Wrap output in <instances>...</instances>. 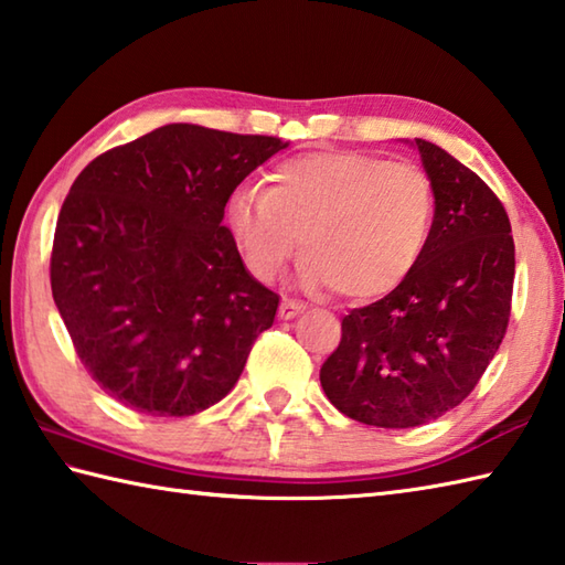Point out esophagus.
Listing matches in <instances>:
<instances>
[{"label":"esophagus","instance_id":"esophagus-1","mask_svg":"<svg viewBox=\"0 0 565 565\" xmlns=\"http://www.w3.org/2000/svg\"><path fill=\"white\" fill-rule=\"evenodd\" d=\"M301 311H303V303L291 301V298H284L281 306H279V318L289 320V318H296Z\"/></svg>","mask_w":565,"mask_h":565}]
</instances>
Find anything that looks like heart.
I'll list each match as a JSON object with an SVG mask.
<instances>
[{
  "label": "heart",
  "mask_w": 565,
  "mask_h": 565,
  "mask_svg": "<svg viewBox=\"0 0 565 565\" xmlns=\"http://www.w3.org/2000/svg\"><path fill=\"white\" fill-rule=\"evenodd\" d=\"M434 183L406 161L372 153H308L281 161L269 188L242 185L227 230L259 281H274L301 237V279L352 301L399 286L422 259L434 225Z\"/></svg>",
  "instance_id": "b5f03b06"
}]
</instances>
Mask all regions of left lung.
I'll use <instances>...</instances> for the list:
<instances>
[{"label": "left lung", "mask_w": 565, "mask_h": 565, "mask_svg": "<svg viewBox=\"0 0 565 565\" xmlns=\"http://www.w3.org/2000/svg\"><path fill=\"white\" fill-rule=\"evenodd\" d=\"M434 183L428 245L380 301L352 308L320 384L338 412L377 428L436 422L478 386L510 326L514 239L478 173L416 139Z\"/></svg>", "instance_id": "left-lung-1"}]
</instances>
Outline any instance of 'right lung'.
I'll list each match as a JSON object with an SVG mask.
<instances>
[{
  "mask_svg": "<svg viewBox=\"0 0 565 565\" xmlns=\"http://www.w3.org/2000/svg\"><path fill=\"white\" fill-rule=\"evenodd\" d=\"M286 147L166 125L73 181L53 235V301L77 360L131 412L217 404L271 328L279 296L247 274L223 217L235 188Z\"/></svg>",
  "mask_w": 565,
  "mask_h": 565,
  "instance_id": "add662e5",
  "label": "right lung"
}]
</instances>
